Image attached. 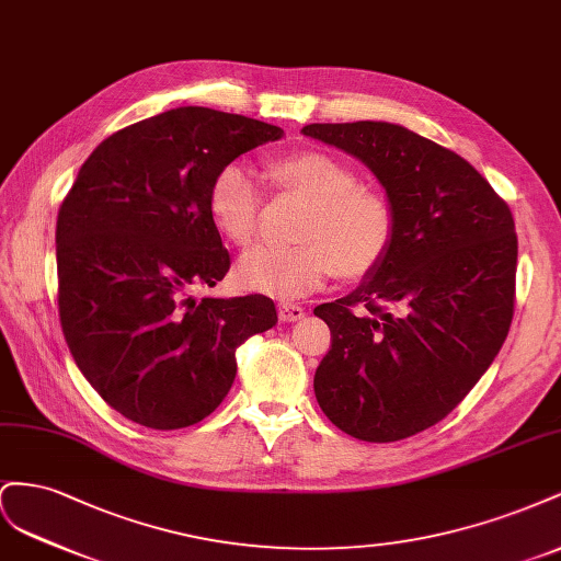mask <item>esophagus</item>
<instances>
[{"instance_id": "1", "label": "esophagus", "mask_w": 561, "mask_h": 561, "mask_svg": "<svg viewBox=\"0 0 561 561\" xmlns=\"http://www.w3.org/2000/svg\"><path fill=\"white\" fill-rule=\"evenodd\" d=\"M306 317V310L296 302H279V319L282 322H298V319Z\"/></svg>"}]
</instances>
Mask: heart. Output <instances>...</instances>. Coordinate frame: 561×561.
<instances>
[{"label": "heart", "instance_id": "b5f03b06", "mask_svg": "<svg viewBox=\"0 0 561 561\" xmlns=\"http://www.w3.org/2000/svg\"><path fill=\"white\" fill-rule=\"evenodd\" d=\"M267 181L308 202L289 249H253L234 265V282L272 298H298L331 272L364 279L386 261L394 239V209L382 192L359 185L357 171L322 150H296L267 159ZM214 228L234 247L259 232L263 195L247 167H220L206 197Z\"/></svg>", "mask_w": 561, "mask_h": 561}]
</instances>
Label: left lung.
Listing matches in <instances>:
<instances>
[{
	"mask_svg": "<svg viewBox=\"0 0 561 561\" xmlns=\"http://www.w3.org/2000/svg\"><path fill=\"white\" fill-rule=\"evenodd\" d=\"M302 136L359 159L394 209L386 261L314 308L333 335L314 397L350 437L407 439L449 415L507 339L515 220L472 164L402 124H308Z\"/></svg>",
	"mask_w": 561,
	"mask_h": 561,
	"instance_id": "8db88e82",
	"label": "left lung"
}]
</instances>
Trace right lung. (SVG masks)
<instances>
[{"mask_svg": "<svg viewBox=\"0 0 561 561\" xmlns=\"http://www.w3.org/2000/svg\"><path fill=\"white\" fill-rule=\"evenodd\" d=\"M284 131L211 107H173L112 134L56 222L60 324L79 371L124 419L195 425L237 376L234 352L277 324L267 296L197 298L230 270L206 197L220 167Z\"/></svg>", "mask_w": 561, "mask_h": 561, "instance_id": "right-lung-1", "label": "right lung"}]
</instances>
